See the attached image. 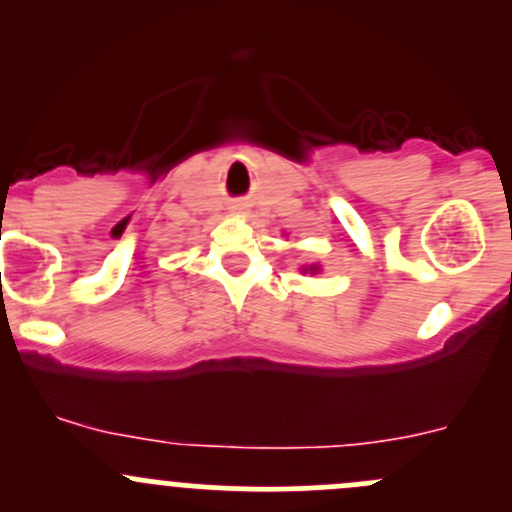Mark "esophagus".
Masks as SVG:
<instances>
[{"mask_svg":"<svg viewBox=\"0 0 512 512\" xmlns=\"http://www.w3.org/2000/svg\"><path fill=\"white\" fill-rule=\"evenodd\" d=\"M245 205H232V213H235V215H242V213H245Z\"/></svg>","mask_w":512,"mask_h":512,"instance_id":"esophagus-1","label":"esophagus"}]
</instances>
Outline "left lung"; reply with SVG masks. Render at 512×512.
I'll use <instances>...</instances> for the list:
<instances>
[{"label": "left lung", "mask_w": 512, "mask_h": 512, "mask_svg": "<svg viewBox=\"0 0 512 512\" xmlns=\"http://www.w3.org/2000/svg\"><path fill=\"white\" fill-rule=\"evenodd\" d=\"M319 270H322V267H319V265H302L304 275H317Z\"/></svg>", "instance_id": "8db88e82"}]
</instances>
